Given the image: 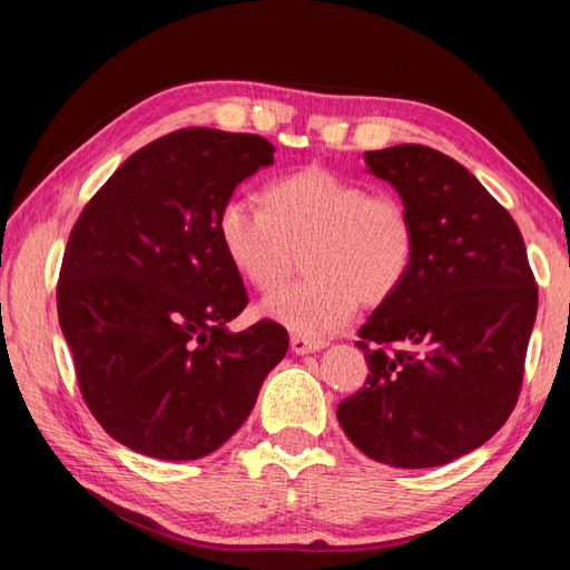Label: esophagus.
I'll use <instances>...</instances> for the list:
<instances>
[{
    "mask_svg": "<svg viewBox=\"0 0 570 570\" xmlns=\"http://www.w3.org/2000/svg\"><path fill=\"white\" fill-rule=\"evenodd\" d=\"M325 343L321 341H311V337L304 335H292V350L296 355H308V353H316Z\"/></svg>",
    "mask_w": 570,
    "mask_h": 570,
    "instance_id": "1",
    "label": "esophagus"
}]
</instances>
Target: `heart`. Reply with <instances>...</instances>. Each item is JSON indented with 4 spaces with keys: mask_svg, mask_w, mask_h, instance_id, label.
I'll use <instances>...</instances> for the list:
<instances>
[{
    "mask_svg": "<svg viewBox=\"0 0 570 570\" xmlns=\"http://www.w3.org/2000/svg\"><path fill=\"white\" fill-rule=\"evenodd\" d=\"M217 239L233 269L259 292L292 276L304 254L306 282L262 301L266 318L316 341L343 328L357 304L390 301L416 259V220L406 200L308 166L264 188V208L229 198Z\"/></svg>",
    "mask_w": 570,
    "mask_h": 570,
    "instance_id": "1",
    "label": "heart"
}]
</instances>
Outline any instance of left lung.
Returning a JSON list of instances; mask_svg holds the SVG:
<instances>
[{"label": "left lung", "mask_w": 570, "mask_h": 570, "mask_svg": "<svg viewBox=\"0 0 570 570\" xmlns=\"http://www.w3.org/2000/svg\"><path fill=\"white\" fill-rule=\"evenodd\" d=\"M416 220V259L355 343L367 382L337 404L345 435L394 468L475 451L510 419L539 288L512 215L451 156L421 144L367 151Z\"/></svg>", "instance_id": "left-lung-1"}]
</instances>
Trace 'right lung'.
<instances>
[{"label": "right lung", "instance_id": "add662e5", "mask_svg": "<svg viewBox=\"0 0 570 570\" xmlns=\"http://www.w3.org/2000/svg\"><path fill=\"white\" fill-rule=\"evenodd\" d=\"M269 164L264 137L178 129L131 154L70 229L60 331L85 404L131 451L210 455L286 355L274 321L227 331L249 298L217 239L223 203Z\"/></svg>", "mask_w": 570, "mask_h": 570}]
</instances>
